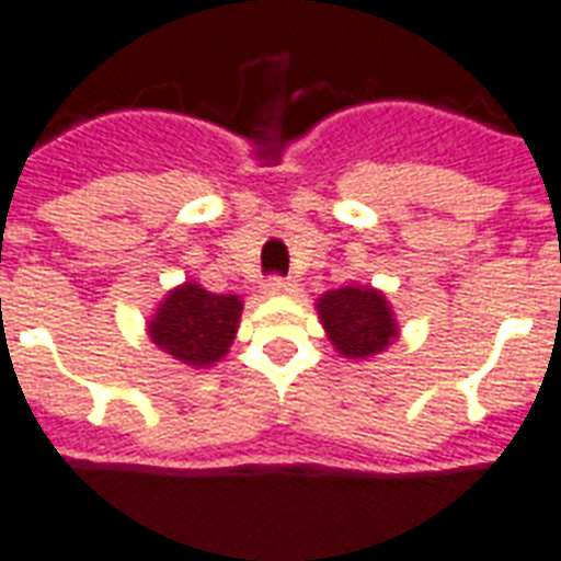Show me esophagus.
Instances as JSON below:
<instances>
[{
  "instance_id": "34e87169",
  "label": "esophagus",
  "mask_w": 561,
  "mask_h": 561,
  "mask_svg": "<svg viewBox=\"0 0 561 561\" xmlns=\"http://www.w3.org/2000/svg\"><path fill=\"white\" fill-rule=\"evenodd\" d=\"M294 290V282L285 279V276H271L264 279V294H290Z\"/></svg>"
}]
</instances>
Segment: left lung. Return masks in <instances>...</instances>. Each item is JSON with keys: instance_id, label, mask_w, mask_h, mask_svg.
Returning a JSON list of instances; mask_svg holds the SVG:
<instances>
[{"instance_id": "obj_1", "label": "left lung", "mask_w": 561, "mask_h": 561, "mask_svg": "<svg viewBox=\"0 0 561 561\" xmlns=\"http://www.w3.org/2000/svg\"><path fill=\"white\" fill-rule=\"evenodd\" d=\"M318 314L329 341L347 358L376 356L397 337L394 314L382 294L374 288L347 285L329 290L318 299Z\"/></svg>"}]
</instances>
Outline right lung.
<instances>
[{
  "label": "right lung",
  "mask_w": 561,
  "mask_h": 561,
  "mask_svg": "<svg viewBox=\"0 0 561 561\" xmlns=\"http://www.w3.org/2000/svg\"><path fill=\"white\" fill-rule=\"evenodd\" d=\"M241 309L243 302L234 294H211L185 282L167 294L149 323V337L182 365L208 367L226 356Z\"/></svg>",
  "instance_id": "right-lung-1"
}]
</instances>
